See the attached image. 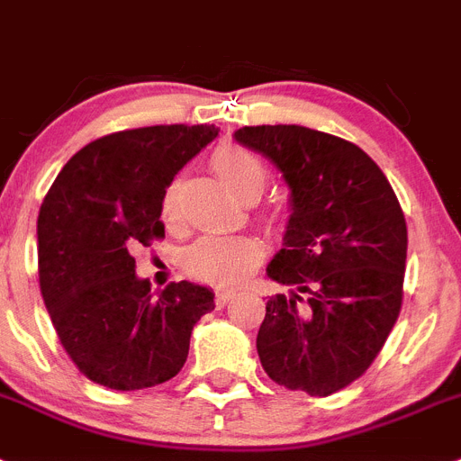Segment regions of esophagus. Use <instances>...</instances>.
<instances>
[{
	"instance_id": "34e87169",
	"label": "esophagus",
	"mask_w": 461,
	"mask_h": 461,
	"mask_svg": "<svg viewBox=\"0 0 461 461\" xmlns=\"http://www.w3.org/2000/svg\"><path fill=\"white\" fill-rule=\"evenodd\" d=\"M231 299H234V292H227V290L215 292V306L218 308H225Z\"/></svg>"
}]
</instances>
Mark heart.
<instances>
[{
  "label": "heart",
  "mask_w": 461,
  "mask_h": 461,
  "mask_svg": "<svg viewBox=\"0 0 461 461\" xmlns=\"http://www.w3.org/2000/svg\"><path fill=\"white\" fill-rule=\"evenodd\" d=\"M211 169L236 199L246 203L258 202L269 183L267 164L248 148L236 143H222L215 148V153L211 155ZM159 211L167 225H181L183 203L178 178L164 187ZM264 225L276 231L278 218L267 215ZM262 255V246L250 236H202L183 253L181 264L183 271L194 280L215 287H236L258 269Z\"/></svg>",
  "instance_id": "b5f03b06"
}]
</instances>
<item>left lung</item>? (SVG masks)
<instances>
[{
  "mask_svg": "<svg viewBox=\"0 0 461 461\" xmlns=\"http://www.w3.org/2000/svg\"><path fill=\"white\" fill-rule=\"evenodd\" d=\"M234 136L290 185L285 246L267 274L294 292L267 302L259 362L278 385L330 397L369 369L397 322L406 218L378 164L341 136L299 125Z\"/></svg>",
  "mask_w": 461,
  "mask_h": 461,
  "instance_id": "8db88e82",
  "label": "left lung"
}]
</instances>
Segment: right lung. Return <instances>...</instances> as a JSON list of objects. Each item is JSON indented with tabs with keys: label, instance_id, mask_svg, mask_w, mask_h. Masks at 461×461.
<instances>
[{
	"label": "right lung",
	"instance_id": "obj_1",
	"mask_svg": "<svg viewBox=\"0 0 461 461\" xmlns=\"http://www.w3.org/2000/svg\"><path fill=\"white\" fill-rule=\"evenodd\" d=\"M218 136L215 125L106 134L64 164L39 211V287L58 339L86 378L143 390L174 378L213 292L169 283L150 294L131 248L164 239L162 192Z\"/></svg>",
	"mask_w": 461,
	"mask_h": 461
}]
</instances>
